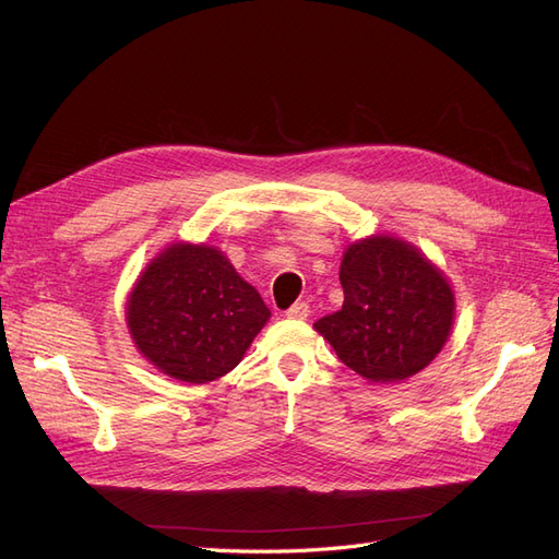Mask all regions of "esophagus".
<instances>
[{
    "instance_id": "34e87169",
    "label": "esophagus",
    "mask_w": 559,
    "mask_h": 559,
    "mask_svg": "<svg viewBox=\"0 0 559 559\" xmlns=\"http://www.w3.org/2000/svg\"><path fill=\"white\" fill-rule=\"evenodd\" d=\"M308 314H310L308 302H294V306L286 310V317L289 319H308Z\"/></svg>"
}]
</instances>
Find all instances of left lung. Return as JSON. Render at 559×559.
I'll list each match as a JSON object with an SVG mask.
<instances>
[{"label":"left lung","mask_w":559,"mask_h":559,"mask_svg":"<svg viewBox=\"0 0 559 559\" xmlns=\"http://www.w3.org/2000/svg\"><path fill=\"white\" fill-rule=\"evenodd\" d=\"M343 308L314 329L354 373L392 384L427 368L443 349L454 294L425 253L392 235L347 247L341 263Z\"/></svg>","instance_id":"8db88e82"}]
</instances>
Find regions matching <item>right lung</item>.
<instances>
[{"mask_svg": "<svg viewBox=\"0 0 559 559\" xmlns=\"http://www.w3.org/2000/svg\"><path fill=\"white\" fill-rule=\"evenodd\" d=\"M134 345L160 373L205 384L238 366L270 310L222 251L177 242L146 265L126 308Z\"/></svg>", "mask_w": 559, "mask_h": 559, "instance_id": "right-lung-1", "label": "right lung"}]
</instances>
